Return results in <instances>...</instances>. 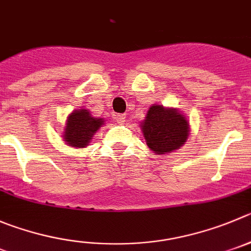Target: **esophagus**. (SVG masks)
Listing matches in <instances>:
<instances>
[{
    "label": "esophagus",
    "instance_id": "esophagus-1",
    "mask_svg": "<svg viewBox=\"0 0 251 251\" xmlns=\"http://www.w3.org/2000/svg\"><path fill=\"white\" fill-rule=\"evenodd\" d=\"M124 121H125V115H124V114L116 115V123L124 124Z\"/></svg>",
    "mask_w": 251,
    "mask_h": 251
}]
</instances>
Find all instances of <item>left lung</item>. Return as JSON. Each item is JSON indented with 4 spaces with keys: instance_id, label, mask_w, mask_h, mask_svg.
<instances>
[{
    "instance_id": "obj_1",
    "label": "left lung",
    "mask_w": 251,
    "mask_h": 251,
    "mask_svg": "<svg viewBox=\"0 0 251 251\" xmlns=\"http://www.w3.org/2000/svg\"><path fill=\"white\" fill-rule=\"evenodd\" d=\"M140 127L154 154L170 153L183 146L191 131L186 115L178 109L157 104L150 106Z\"/></svg>"
}]
</instances>
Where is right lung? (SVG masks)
<instances>
[{"mask_svg": "<svg viewBox=\"0 0 251 251\" xmlns=\"http://www.w3.org/2000/svg\"><path fill=\"white\" fill-rule=\"evenodd\" d=\"M102 118H95L88 109L74 110L69 114L63 132V140L68 146L84 149L89 146L91 139L104 125Z\"/></svg>", "mask_w": 251, "mask_h": 251, "instance_id": "right-lung-1", "label": "right lung"}]
</instances>
